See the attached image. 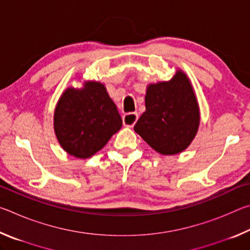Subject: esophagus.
<instances>
[{
	"instance_id": "esophagus-1",
	"label": "esophagus",
	"mask_w": 250,
	"mask_h": 250,
	"mask_svg": "<svg viewBox=\"0 0 250 250\" xmlns=\"http://www.w3.org/2000/svg\"><path fill=\"white\" fill-rule=\"evenodd\" d=\"M138 113L135 112H130V113H126L124 117H122V119H124V125L129 126V128H132V126L135 125V122L138 120Z\"/></svg>"
}]
</instances>
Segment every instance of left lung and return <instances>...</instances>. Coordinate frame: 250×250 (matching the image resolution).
I'll use <instances>...</instances> for the list:
<instances>
[{"instance_id": "8db88e82", "label": "left lung", "mask_w": 250, "mask_h": 250, "mask_svg": "<svg viewBox=\"0 0 250 250\" xmlns=\"http://www.w3.org/2000/svg\"><path fill=\"white\" fill-rule=\"evenodd\" d=\"M200 125V109L191 82L183 71L168 82L146 88V111L134 131L152 149L163 155L181 153L195 138Z\"/></svg>"}]
</instances>
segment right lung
Returning <instances> with one entry per match:
<instances>
[{
	"label": "right lung",
	"mask_w": 250,
	"mask_h": 250,
	"mask_svg": "<svg viewBox=\"0 0 250 250\" xmlns=\"http://www.w3.org/2000/svg\"><path fill=\"white\" fill-rule=\"evenodd\" d=\"M121 126L115 103L97 82L84 83L82 89L67 88L55 109V134L62 149L75 158H90Z\"/></svg>",
	"instance_id": "1"
}]
</instances>
